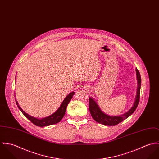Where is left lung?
Returning a JSON list of instances; mask_svg holds the SVG:
<instances>
[{
  "label": "left lung",
  "instance_id": "left-lung-1",
  "mask_svg": "<svg viewBox=\"0 0 159 159\" xmlns=\"http://www.w3.org/2000/svg\"><path fill=\"white\" fill-rule=\"evenodd\" d=\"M136 74L138 81V88L137 91V96L133 107L125 113L120 116H111L104 113L96 102L91 98H89V110L93 118L98 123L106 125H115L120 123L124 120L130 116L136 110L140 101V87H141V76L138 69H136Z\"/></svg>",
  "mask_w": 159,
  "mask_h": 159
}]
</instances>
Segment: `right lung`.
<instances>
[{"label":"right lung","mask_w":159,"mask_h":159,"mask_svg":"<svg viewBox=\"0 0 159 159\" xmlns=\"http://www.w3.org/2000/svg\"><path fill=\"white\" fill-rule=\"evenodd\" d=\"M74 94V91L71 92L70 94H69L65 98V99L63 100L60 107L58 108V110L55 113H53V114H52L49 116H48L46 118H42V119L36 118L33 116H30L29 115H28L27 113L24 112L23 111V110L20 108V107L19 106L16 100V99L15 100H16V103L18 106L19 109L21 111V112L24 115V116L27 118H28L32 123L35 124V125L39 126V127H44V126H48V125H50L52 124L58 123V122H60L61 120V119L63 118V116L65 114L67 106L69 104V102H70Z\"/></svg>","instance_id":"1"}]
</instances>
